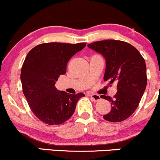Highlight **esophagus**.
<instances>
[{
  "mask_svg": "<svg viewBox=\"0 0 160 160\" xmlns=\"http://www.w3.org/2000/svg\"><path fill=\"white\" fill-rule=\"evenodd\" d=\"M90 97L91 98V99L94 101H99V100H101V97H100V95L90 94Z\"/></svg>",
  "mask_w": 160,
  "mask_h": 160,
  "instance_id": "esophagus-1",
  "label": "esophagus"
}]
</instances>
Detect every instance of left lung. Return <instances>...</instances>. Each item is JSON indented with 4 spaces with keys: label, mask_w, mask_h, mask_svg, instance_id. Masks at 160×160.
Instances as JSON below:
<instances>
[{
    "label": "left lung",
    "mask_w": 160,
    "mask_h": 160,
    "mask_svg": "<svg viewBox=\"0 0 160 160\" xmlns=\"http://www.w3.org/2000/svg\"><path fill=\"white\" fill-rule=\"evenodd\" d=\"M101 53L106 61L104 80L117 83L114 98L101 95L110 101L111 110L105 120L118 122L129 118L138 108L147 84L144 58L133 46L119 40H103L88 45Z\"/></svg>",
    "instance_id": "1"
}]
</instances>
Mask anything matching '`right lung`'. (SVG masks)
<instances>
[{"instance_id": "right-lung-1", "label": "right lung", "mask_w": 160, "mask_h": 160, "mask_svg": "<svg viewBox=\"0 0 160 160\" xmlns=\"http://www.w3.org/2000/svg\"><path fill=\"white\" fill-rule=\"evenodd\" d=\"M86 46V43H42L27 55L21 71L22 90L31 110L48 125H60L73 114L83 93L70 94L59 91L55 84L67 72L70 58Z\"/></svg>"}]
</instances>
